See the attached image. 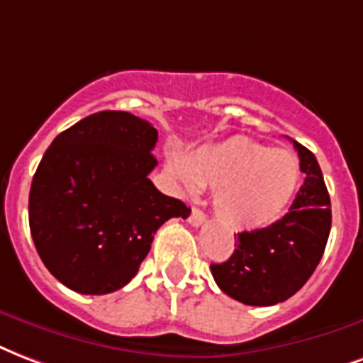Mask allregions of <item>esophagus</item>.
Instances as JSON below:
<instances>
[{
  "label": "esophagus",
  "mask_w": 363,
  "mask_h": 363,
  "mask_svg": "<svg viewBox=\"0 0 363 363\" xmlns=\"http://www.w3.org/2000/svg\"><path fill=\"white\" fill-rule=\"evenodd\" d=\"M187 222L191 223L193 228H199L204 223V212L199 211V208H191V214L187 218Z\"/></svg>",
  "instance_id": "1"
}]
</instances>
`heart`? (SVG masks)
Masks as SVG:
<instances>
[{"label": "heart", "mask_w": 363, "mask_h": 363, "mask_svg": "<svg viewBox=\"0 0 363 363\" xmlns=\"http://www.w3.org/2000/svg\"><path fill=\"white\" fill-rule=\"evenodd\" d=\"M172 164L179 178L191 182L176 160ZM185 164L199 184L216 187V216L235 231L262 230L274 223L301 182L298 162L291 152L247 138L199 147L185 159Z\"/></svg>", "instance_id": "b5f03b06"}]
</instances>
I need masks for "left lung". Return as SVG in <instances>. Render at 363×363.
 Instances as JSON below:
<instances>
[{
	"mask_svg": "<svg viewBox=\"0 0 363 363\" xmlns=\"http://www.w3.org/2000/svg\"><path fill=\"white\" fill-rule=\"evenodd\" d=\"M295 143L304 184L281 220L268 228L237 233L233 255L212 264L218 287L249 306L287 301L314 274L331 231V201L323 174L310 152Z\"/></svg>",
	"mask_w": 363,
	"mask_h": 363,
	"instance_id": "obj_1",
	"label": "left lung"
}]
</instances>
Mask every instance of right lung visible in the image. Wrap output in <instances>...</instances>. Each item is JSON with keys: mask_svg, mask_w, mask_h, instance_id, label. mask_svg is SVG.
Returning <instances> with one entry per match:
<instances>
[{"mask_svg": "<svg viewBox=\"0 0 363 363\" xmlns=\"http://www.w3.org/2000/svg\"><path fill=\"white\" fill-rule=\"evenodd\" d=\"M157 140L147 120L101 111L59 133L43 155L30 187V233L45 268L68 289H122L160 225L191 214L149 179Z\"/></svg>", "mask_w": 363, "mask_h": 363, "instance_id": "right-lung-1", "label": "right lung"}]
</instances>
